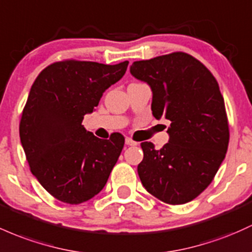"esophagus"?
Here are the masks:
<instances>
[{"label": "esophagus", "mask_w": 252, "mask_h": 252, "mask_svg": "<svg viewBox=\"0 0 252 252\" xmlns=\"http://www.w3.org/2000/svg\"><path fill=\"white\" fill-rule=\"evenodd\" d=\"M126 145H128V146H136L137 142L132 141L130 137H126Z\"/></svg>", "instance_id": "34e87169"}]
</instances>
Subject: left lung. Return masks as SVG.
Here are the masks:
<instances>
[{
  "label": "left lung",
  "instance_id": "obj_1",
  "mask_svg": "<svg viewBox=\"0 0 252 252\" xmlns=\"http://www.w3.org/2000/svg\"><path fill=\"white\" fill-rule=\"evenodd\" d=\"M130 73L151 87L154 117L171 121L170 139L161 149L141 143V183L165 203L190 202L212 183L227 152L228 122L219 85L185 52L136 61Z\"/></svg>",
  "mask_w": 252,
  "mask_h": 252
}]
</instances>
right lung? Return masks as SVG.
Listing matches in <instances>:
<instances>
[{
  "label": "right lung",
  "instance_id": "1",
  "mask_svg": "<svg viewBox=\"0 0 252 252\" xmlns=\"http://www.w3.org/2000/svg\"><path fill=\"white\" fill-rule=\"evenodd\" d=\"M129 62L62 61L40 71L21 116L20 140L32 175L55 198L69 204L101 191L124 146L115 132L101 140L82 126L103 93L123 77Z\"/></svg>",
  "mask_w": 252,
  "mask_h": 252
}]
</instances>
